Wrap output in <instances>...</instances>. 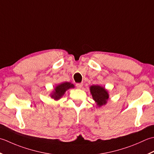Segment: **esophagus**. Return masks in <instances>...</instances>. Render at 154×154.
Segmentation results:
<instances>
[{
	"instance_id": "1",
	"label": "esophagus",
	"mask_w": 154,
	"mask_h": 154,
	"mask_svg": "<svg viewBox=\"0 0 154 154\" xmlns=\"http://www.w3.org/2000/svg\"><path fill=\"white\" fill-rule=\"evenodd\" d=\"M76 86L78 88H81L83 86V84L82 83H78V84H76Z\"/></svg>"
}]
</instances>
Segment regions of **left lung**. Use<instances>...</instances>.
<instances>
[{
    "label": "left lung",
    "mask_w": 154,
    "mask_h": 154,
    "mask_svg": "<svg viewBox=\"0 0 154 154\" xmlns=\"http://www.w3.org/2000/svg\"><path fill=\"white\" fill-rule=\"evenodd\" d=\"M93 100L96 102L98 107L105 105L109 98L108 91L104 88L98 85H93L90 88Z\"/></svg>",
    "instance_id": "1"
}]
</instances>
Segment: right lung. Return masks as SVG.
<instances>
[{
  "mask_svg": "<svg viewBox=\"0 0 154 154\" xmlns=\"http://www.w3.org/2000/svg\"><path fill=\"white\" fill-rule=\"evenodd\" d=\"M74 86L73 84H71L70 82H66L58 84V86H56L54 88V90L53 91V92L51 94V98L55 100H58L60 98H61L62 96L64 94L66 91L70 88H72Z\"/></svg>",
  "mask_w": 154,
  "mask_h": 154,
  "instance_id": "obj_1",
  "label": "right lung"
}]
</instances>
